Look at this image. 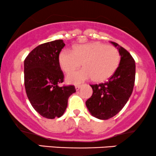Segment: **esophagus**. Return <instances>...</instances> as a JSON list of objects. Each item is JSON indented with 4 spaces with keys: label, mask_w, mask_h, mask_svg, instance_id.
<instances>
[{
    "label": "esophagus",
    "mask_w": 156,
    "mask_h": 156,
    "mask_svg": "<svg viewBox=\"0 0 156 156\" xmlns=\"http://www.w3.org/2000/svg\"><path fill=\"white\" fill-rule=\"evenodd\" d=\"M75 90H76L77 91H78V90H79L80 88H81V85H76V86H75Z\"/></svg>",
    "instance_id": "1"
}]
</instances>
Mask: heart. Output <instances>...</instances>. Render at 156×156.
Here are the masks:
<instances>
[{
	"instance_id": "1",
	"label": "heart",
	"mask_w": 156,
	"mask_h": 156,
	"mask_svg": "<svg viewBox=\"0 0 156 156\" xmlns=\"http://www.w3.org/2000/svg\"><path fill=\"white\" fill-rule=\"evenodd\" d=\"M121 55L113 46L101 42H91L76 46L73 51L63 49L58 56L61 69L70 73L82 65L84 68L66 77L70 83H81L93 78L95 82L109 79L119 68Z\"/></svg>"
}]
</instances>
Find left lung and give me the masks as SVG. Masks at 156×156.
I'll use <instances>...</instances> for the list:
<instances>
[{"mask_svg":"<svg viewBox=\"0 0 156 156\" xmlns=\"http://www.w3.org/2000/svg\"><path fill=\"white\" fill-rule=\"evenodd\" d=\"M111 44L121 55L119 68L108 81L90 85L93 92L86 101L92 115L101 120L112 118L123 109L133 92L136 78V64L131 55L117 43Z\"/></svg>","mask_w":156,"mask_h":156,"instance_id":"8db88e82","label":"left lung"}]
</instances>
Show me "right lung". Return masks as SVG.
I'll use <instances>...</instances> for the list:
<instances>
[{"label": "right lung", "instance_id": "right-lung-1", "mask_svg": "<svg viewBox=\"0 0 156 156\" xmlns=\"http://www.w3.org/2000/svg\"><path fill=\"white\" fill-rule=\"evenodd\" d=\"M65 44L55 40L37 46L24 60V85L29 101L41 115L60 118L67 107L68 98L76 92L73 85L59 87L64 74L58 56Z\"/></svg>", "mask_w": 156, "mask_h": 156}]
</instances>
